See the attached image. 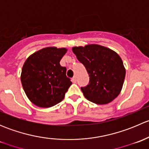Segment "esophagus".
Returning a JSON list of instances; mask_svg holds the SVG:
<instances>
[{"label": "esophagus", "instance_id": "34e87169", "mask_svg": "<svg viewBox=\"0 0 149 149\" xmlns=\"http://www.w3.org/2000/svg\"><path fill=\"white\" fill-rule=\"evenodd\" d=\"M72 81H73V83H76V76H73V78L72 79Z\"/></svg>", "mask_w": 149, "mask_h": 149}]
</instances>
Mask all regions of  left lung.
I'll list each match as a JSON object with an SVG mask.
<instances>
[{"instance_id":"8db88e82","label":"left lung","mask_w":149,"mask_h":149,"mask_svg":"<svg viewBox=\"0 0 149 149\" xmlns=\"http://www.w3.org/2000/svg\"><path fill=\"white\" fill-rule=\"evenodd\" d=\"M72 50L89 76L88 85L81 88L84 97L97 104H106L115 100L125 77V69L118 54L99 45L74 47Z\"/></svg>"}]
</instances>
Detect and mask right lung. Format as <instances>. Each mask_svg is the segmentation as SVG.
I'll list each match as a JSON object with an SVG mask.
<instances>
[{
    "label": "right lung",
    "instance_id": "obj_1",
    "mask_svg": "<svg viewBox=\"0 0 149 149\" xmlns=\"http://www.w3.org/2000/svg\"><path fill=\"white\" fill-rule=\"evenodd\" d=\"M67 49L45 47L25 61L21 81L29 100L40 107H50L61 102L72 84L66 68L60 64Z\"/></svg>",
    "mask_w": 149,
    "mask_h": 149
}]
</instances>
